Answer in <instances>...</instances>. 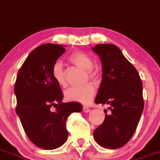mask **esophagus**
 Instances as JSON below:
<instances>
[{"label":"esophagus","instance_id":"34e87169","mask_svg":"<svg viewBox=\"0 0 160 160\" xmlns=\"http://www.w3.org/2000/svg\"><path fill=\"white\" fill-rule=\"evenodd\" d=\"M83 111H84V113H88V112H90V109L88 107L84 106L83 107Z\"/></svg>","mask_w":160,"mask_h":160}]
</instances>
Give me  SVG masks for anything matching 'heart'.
Here are the masks:
<instances>
[{"label": "heart", "mask_w": 160, "mask_h": 160, "mask_svg": "<svg viewBox=\"0 0 160 160\" xmlns=\"http://www.w3.org/2000/svg\"><path fill=\"white\" fill-rule=\"evenodd\" d=\"M68 59L71 63L79 67L80 68L88 72L90 78H95L96 72L92 70L93 62L91 57L83 51H75L70 55ZM51 75L57 84L60 86L66 85V79H65L64 71L63 64L60 62H56L54 63L51 70ZM95 88L91 84H88L82 87H72L68 88L65 92V97L68 101L79 102L81 104H88L92 100Z\"/></svg>", "instance_id": "b5f03b06"}]
</instances>
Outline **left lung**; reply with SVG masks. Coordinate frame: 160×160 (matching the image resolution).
<instances>
[{
    "instance_id": "8db88e82",
    "label": "left lung",
    "mask_w": 160,
    "mask_h": 160,
    "mask_svg": "<svg viewBox=\"0 0 160 160\" xmlns=\"http://www.w3.org/2000/svg\"><path fill=\"white\" fill-rule=\"evenodd\" d=\"M92 51L100 57L102 66V80L95 103L109 105L111 111L94 130L93 136L101 147L117 149L128 142L138 126L144 106L142 83L135 68L117 46L97 44Z\"/></svg>"
}]
</instances>
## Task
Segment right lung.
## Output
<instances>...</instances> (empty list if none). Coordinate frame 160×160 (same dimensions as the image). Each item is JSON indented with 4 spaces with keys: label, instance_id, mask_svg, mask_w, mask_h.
<instances>
[{
    "label": "right lung",
    "instance_id": "add662e5",
    "mask_svg": "<svg viewBox=\"0 0 160 160\" xmlns=\"http://www.w3.org/2000/svg\"><path fill=\"white\" fill-rule=\"evenodd\" d=\"M63 47L47 43L33 50L21 67L15 83L17 114L26 135L42 149L53 150L63 145L68 137L67 119L83 109L78 102H62L60 86L51 75L54 63L66 51Z\"/></svg>",
    "mask_w": 160,
    "mask_h": 160
}]
</instances>
